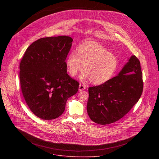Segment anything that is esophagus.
I'll list each match as a JSON object with an SVG mask.
<instances>
[{
    "instance_id": "1",
    "label": "esophagus",
    "mask_w": 159,
    "mask_h": 159,
    "mask_svg": "<svg viewBox=\"0 0 159 159\" xmlns=\"http://www.w3.org/2000/svg\"><path fill=\"white\" fill-rule=\"evenodd\" d=\"M85 89H86V86H84V85H83L81 84H80V86H79V91H83V90H84Z\"/></svg>"
}]
</instances>
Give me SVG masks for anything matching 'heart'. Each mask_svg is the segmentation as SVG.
I'll return each instance as SVG.
<instances>
[{
	"mask_svg": "<svg viewBox=\"0 0 159 159\" xmlns=\"http://www.w3.org/2000/svg\"><path fill=\"white\" fill-rule=\"evenodd\" d=\"M69 74L76 76L84 69L80 76L84 81L90 79L94 84H101L109 80L118 66L117 57L99 45L86 44L80 46L75 52H71L66 59Z\"/></svg>",
	"mask_w": 159,
	"mask_h": 159,
	"instance_id": "1",
	"label": "heart"
}]
</instances>
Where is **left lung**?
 I'll return each instance as SVG.
<instances>
[{
  "instance_id": "1",
  "label": "left lung",
  "mask_w": 159,
  "mask_h": 159,
  "mask_svg": "<svg viewBox=\"0 0 159 159\" xmlns=\"http://www.w3.org/2000/svg\"><path fill=\"white\" fill-rule=\"evenodd\" d=\"M143 89L140 62L132 56L117 76L102 84L89 88L87 111L100 125L116 122L139 100Z\"/></svg>"
}]
</instances>
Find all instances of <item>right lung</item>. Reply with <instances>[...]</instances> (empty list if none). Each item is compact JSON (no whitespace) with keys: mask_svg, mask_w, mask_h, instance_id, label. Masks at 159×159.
Masks as SVG:
<instances>
[{"mask_svg":"<svg viewBox=\"0 0 159 159\" xmlns=\"http://www.w3.org/2000/svg\"><path fill=\"white\" fill-rule=\"evenodd\" d=\"M73 39L62 35L42 38L26 49L20 66L23 97L31 111L45 120L64 113L79 83L67 73L66 59Z\"/></svg>","mask_w":159,"mask_h":159,"instance_id":"1","label":"right lung"}]
</instances>
